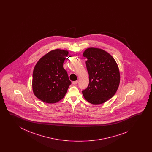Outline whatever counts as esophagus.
I'll return each mask as SVG.
<instances>
[{
  "mask_svg": "<svg viewBox=\"0 0 152 152\" xmlns=\"http://www.w3.org/2000/svg\"><path fill=\"white\" fill-rule=\"evenodd\" d=\"M78 83V81H72V84L73 85H75V84H77Z\"/></svg>",
  "mask_w": 152,
  "mask_h": 152,
  "instance_id": "esophagus-1",
  "label": "esophagus"
}]
</instances>
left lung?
<instances>
[{
    "instance_id": "8db88e82",
    "label": "left lung",
    "mask_w": 152,
    "mask_h": 152,
    "mask_svg": "<svg viewBox=\"0 0 152 152\" xmlns=\"http://www.w3.org/2000/svg\"><path fill=\"white\" fill-rule=\"evenodd\" d=\"M83 56L87 58L86 65L89 84L82 91L84 98L92 104H101L116 94L120 83V73L115 60L103 49L88 48Z\"/></svg>"
}]
</instances>
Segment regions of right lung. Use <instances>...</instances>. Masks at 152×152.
Returning a JSON list of instances; mask_svg holds the SVG:
<instances>
[{"label":"right lung","mask_w":152,"mask_h":152,"mask_svg":"<svg viewBox=\"0 0 152 152\" xmlns=\"http://www.w3.org/2000/svg\"><path fill=\"white\" fill-rule=\"evenodd\" d=\"M68 52L56 49L43 56L33 71L32 91L46 103H55L65 97L71 84L63 64Z\"/></svg>","instance_id":"1"}]
</instances>
